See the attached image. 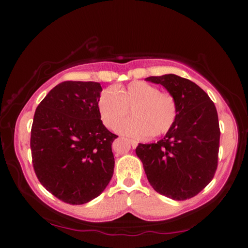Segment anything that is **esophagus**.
<instances>
[{
  "label": "esophagus",
  "mask_w": 248,
  "mask_h": 248,
  "mask_svg": "<svg viewBox=\"0 0 248 248\" xmlns=\"http://www.w3.org/2000/svg\"><path fill=\"white\" fill-rule=\"evenodd\" d=\"M130 143H131V145H132V148H137V145H138V143H139V142L138 141H136V140H132V139H129L128 140Z\"/></svg>",
  "instance_id": "1"
}]
</instances>
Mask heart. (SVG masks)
<instances>
[{
	"label": "heart",
	"mask_w": 248,
	"mask_h": 248,
	"mask_svg": "<svg viewBox=\"0 0 248 248\" xmlns=\"http://www.w3.org/2000/svg\"><path fill=\"white\" fill-rule=\"evenodd\" d=\"M132 118L121 123L117 130L134 138L161 137L173 128L178 117V103L170 92L143 81H133L127 86L105 90L97 100L100 119L112 129L128 115Z\"/></svg>",
	"instance_id": "1"
}]
</instances>
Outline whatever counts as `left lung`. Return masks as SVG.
<instances>
[{
  "label": "left lung",
  "mask_w": 248,
  "mask_h": 248,
  "mask_svg": "<svg viewBox=\"0 0 248 248\" xmlns=\"http://www.w3.org/2000/svg\"><path fill=\"white\" fill-rule=\"evenodd\" d=\"M178 103V117L164 139L139 144L136 153L153 189L167 198H192L215 177L220 146L219 118L205 92L175 74L150 77Z\"/></svg>",
  "instance_id": "obj_1"
}]
</instances>
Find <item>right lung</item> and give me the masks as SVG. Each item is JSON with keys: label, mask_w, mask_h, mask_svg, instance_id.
<instances>
[{"label": "right lung", "mask_w": 248, "mask_h": 248, "mask_svg": "<svg viewBox=\"0 0 248 248\" xmlns=\"http://www.w3.org/2000/svg\"><path fill=\"white\" fill-rule=\"evenodd\" d=\"M102 90L97 82H62L33 115V170L46 189L66 203L93 200L114 174L111 144L118 136L100 120L97 100Z\"/></svg>", "instance_id": "obj_1"}]
</instances>
